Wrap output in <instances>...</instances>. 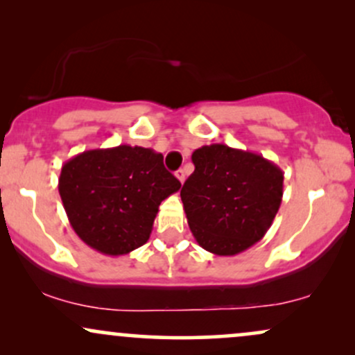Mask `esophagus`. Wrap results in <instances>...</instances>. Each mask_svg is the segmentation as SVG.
I'll list each match as a JSON object with an SVG mask.
<instances>
[{
	"label": "esophagus",
	"instance_id": "34e87169",
	"mask_svg": "<svg viewBox=\"0 0 355 355\" xmlns=\"http://www.w3.org/2000/svg\"><path fill=\"white\" fill-rule=\"evenodd\" d=\"M175 177L178 178V180H180V183H183L185 182V170H177V172H175Z\"/></svg>",
	"mask_w": 355,
	"mask_h": 355
}]
</instances>
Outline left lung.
I'll use <instances>...</instances> for the list:
<instances>
[{
    "label": "left lung",
    "instance_id": "1",
    "mask_svg": "<svg viewBox=\"0 0 355 355\" xmlns=\"http://www.w3.org/2000/svg\"><path fill=\"white\" fill-rule=\"evenodd\" d=\"M195 172L180 197L198 245L237 255L263 239L284 195V173L262 155L205 145L191 153Z\"/></svg>",
    "mask_w": 355,
    "mask_h": 355
}]
</instances>
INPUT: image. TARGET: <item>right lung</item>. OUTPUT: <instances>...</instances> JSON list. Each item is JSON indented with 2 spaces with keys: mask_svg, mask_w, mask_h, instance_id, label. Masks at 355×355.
I'll use <instances>...</instances> for the list:
<instances>
[{
  "mask_svg": "<svg viewBox=\"0 0 355 355\" xmlns=\"http://www.w3.org/2000/svg\"><path fill=\"white\" fill-rule=\"evenodd\" d=\"M182 183L164 155L120 145L76 155L61 166L58 190L76 235L105 255H125L146 243L162 200Z\"/></svg>",
  "mask_w": 355,
  "mask_h": 355,
  "instance_id": "1",
  "label": "right lung"
}]
</instances>
